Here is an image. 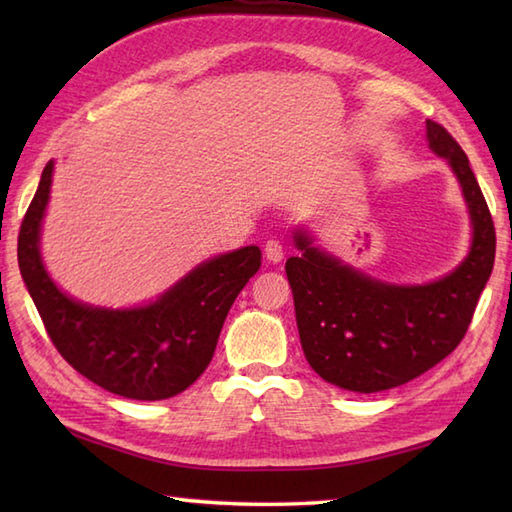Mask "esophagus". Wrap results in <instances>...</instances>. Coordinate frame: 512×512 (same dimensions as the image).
Returning <instances> with one entry per match:
<instances>
[{"mask_svg": "<svg viewBox=\"0 0 512 512\" xmlns=\"http://www.w3.org/2000/svg\"><path fill=\"white\" fill-rule=\"evenodd\" d=\"M264 255L270 264H279L281 259H284V246H281L277 239H268L264 246Z\"/></svg>", "mask_w": 512, "mask_h": 512, "instance_id": "esophagus-1", "label": "esophagus"}]
</instances>
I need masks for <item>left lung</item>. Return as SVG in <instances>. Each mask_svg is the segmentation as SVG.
Returning <instances> with one entry per match:
<instances>
[{"instance_id": "obj_1", "label": "left lung", "mask_w": 512, "mask_h": 512, "mask_svg": "<svg viewBox=\"0 0 512 512\" xmlns=\"http://www.w3.org/2000/svg\"><path fill=\"white\" fill-rule=\"evenodd\" d=\"M427 143L447 160L469 211V253L451 273L396 284L363 273L292 228L297 257L286 262L303 354L325 383L356 394L405 385L447 358L464 339L493 273L495 228L469 158L442 125L427 121Z\"/></svg>"}]
</instances>
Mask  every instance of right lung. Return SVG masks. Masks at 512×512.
<instances>
[{
    "mask_svg": "<svg viewBox=\"0 0 512 512\" xmlns=\"http://www.w3.org/2000/svg\"><path fill=\"white\" fill-rule=\"evenodd\" d=\"M54 160L21 222V279L59 354L92 383L132 400H165L209 367L228 310L259 266L255 244L204 259L156 299L129 308L85 303L61 290L41 257Z\"/></svg>",
    "mask_w": 512,
    "mask_h": 512,
    "instance_id": "right-lung-1",
    "label": "right lung"
}]
</instances>
